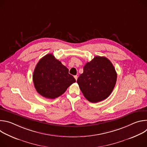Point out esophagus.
Instances as JSON below:
<instances>
[{"mask_svg":"<svg viewBox=\"0 0 147 147\" xmlns=\"http://www.w3.org/2000/svg\"><path fill=\"white\" fill-rule=\"evenodd\" d=\"M74 78L76 79V80L77 81V78H78V76H74Z\"/></svg>","mask_w":147,"mask_h":147,"instance_id":"obj_1","label":"esophagus"}]
</instances>
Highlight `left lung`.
Here are the masks:
<instances>
[{
  "mask_svg": "<svg viewBox=\"0 0 147 147\" xmlns=\"http://www.w3.org/2000/svg\"><path fill=\"white\" fill-rule=\"evenodd\" d=\"M116 80L117 73L111 61L104 56H95L83 67V73L77 82L85 98L95 103L111 95Z\"/></svg>",
  "mask_w": 147,
  "mask_h": 147,
  "instance_id": "8db88e82",
  "label": "left lung"
}]
</instances>
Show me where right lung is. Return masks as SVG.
<instances>
[{
    "label": "right lung",
    "instance_id": "1",
    "mask_svg": "<svg viewBox=\"0 0 147 147\" xmlns=\"http://www.w3.org/2000/svg\"><path fill=\"white\" fill-rule=\"evenodd\" d=\"M32 77L36 91L48 99L60 96L76 81L69 73V69L51 53L40 59Z\"/></svg>",
    "mask_w": 147,
    "mask_h": 147
}]
</instances>
